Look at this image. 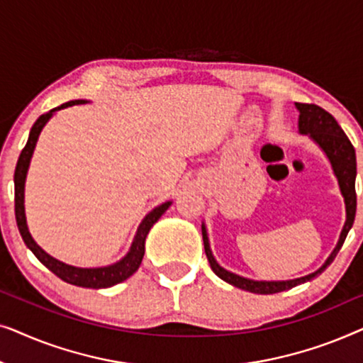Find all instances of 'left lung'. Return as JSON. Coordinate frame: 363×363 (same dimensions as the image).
<instances>
[{
	"label": "left lung",
	"mask_w": 363,
	"mask_h": 363,
	"mask_svg": "<svg viewBox=\"0 0 363 363\" xmlns=\"http://www.w3.org/2000/svg\"><path fill=\"white\" fill-rule=\"evenodd\" d=\"M296 107L299 108V132L301 133H309L314 140L319 143V147L325 152V155L329 157L334 168V173L339 180V186L342 195L345 200V211H347V220L344 225V230L340 233L339 242H337L335 250L332 251L329 259L324 262V266L315 272H312L309 276L299 277V279H291V281H252L241 277L233 272L223 269V267L215 261V257L211 255L210 242H208L206 230L205 226H201L203 233V242H205V252L210 262L213 272L218 277H221L223 281L230 282L231 286L240 287V289L255 292V294H276V292H282L296 287L302 282L314 279L335 259L337 252L340 251L342 245H344L347 235H349L352 225L355 220V211H357V193H355V175H357V160H355V148L349 140V137L345 135L342 127L337 123L334 117L324 108L315 106V104H301L296 102Z\"/></svg>",
	"instance_id": "8db88e82"
}]
</instances>
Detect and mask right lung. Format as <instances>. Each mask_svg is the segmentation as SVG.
Wrapping results in <instances>:
<instances>
[{
	"instance_id": "1",
	"label": "right lung",
	"mask_w": 363,
	"mask_h": 363,
	"mask_svg": "<svg viewBox=\"0 0 363 363\" xmlns=\"http://www.w3.org/2000/svg\"><path fill=\"white\" fill-rule=\"evenodd\" d=\"M84 102L86 101L66 102L62 104V106L52 108V111L43 113V116L34 122V125L31 127V132H29L26 145H24V148L21 150V155L18 158L16 170H14V215H16L18 230L21 233L23 241L26 242V246L34 252V256H36L49 271L54 272L59 279L66 281L69 284H74V286L91 287V289H102V287H111V286L118 284V282L125 281L127 277H130L133 272L138 269V266H140V262L143 259V252H145V238L148 235V231H150V228L158 221V218L168 210V206H170L172 203L170 201L163 203V205L157 206L155 210L150 211L145 218H143V221L140 223V226H138L137 230V235L133 238L130 251L127 252V256L123 257V259H121L112 266L84 269V267H74V266L64 264V262L54 259L52 256H49L48 252H44L41 247L34 242V240L28 231L26 216H24V180H26L29 160H31L33 157L39 133H41L43 127L46 125V122L51 118L52 113L56 111H61L64 107L76 106V104H84Z\"/></svg>"
}]
</instances>
